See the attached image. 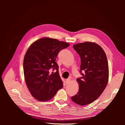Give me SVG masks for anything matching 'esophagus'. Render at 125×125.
Wrapping results in <instances>:
<instances>
[{
    "label": "esophagus",
    "mask_w": 125,
    "mask_h": 125,
    "mask_svg": "<svg viewBox=\"0 0 125 125\" xmlns=\"http://www.w3.org/2000/svg\"><path fill=\"white\" fill-rule=\"evenodd\" d=\"M70 82V78H67V79L66 80V83L68 84Z\"/></svg>",
    "instance_id": "esophagus-1"
}]
</instances>
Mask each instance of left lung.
<instances>
[{
  "instance_id": "1",
  "label": "left lung",
  "mask_w": 125,
  "mask_h": 125,
  "mask_svg": "<svg viewBox=\"0 0 125 125\" xmlns=\"http://www.w3.org/2000/svg\"><path fill=\"white\" fill-rule=\"evenodd\" d=\"M73 47L81 57L82 77L77 78L79 90L71 100L86 105L96 100L106 87L109 76L107 57L103 49L94 42L80 43Z\"/></svg>"
}]
</instances>
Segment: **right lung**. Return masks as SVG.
Wrapping results in <instances>:
<instances>
[{
  "label": "right lung",
  "mask_w": 125,
  "mask_h": 125,
  "mask_svg": "<svg viewBox=\"0 0 125 125\" xmlns=\"http://www.w3.org/2000/svg\"><path fill=\"white\" fill-rule=\"evenodd\" d=\"M67 42L56 39L42 38L33 43L26 52L23 69L26 85L32 96L41 101L50 100L63 87L56 57ZM55 73H51V70Z\"/></svg>",
  "instance_id": "add662e5"
}]
</instances>
